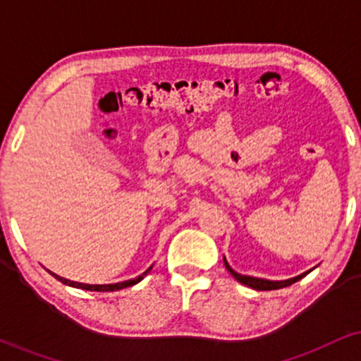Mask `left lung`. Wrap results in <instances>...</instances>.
I'll use <instances>...</instances> for the list:
<instances>
[{
    "mask_svg": "<svg viewBox=\"0 0 361 361\" xmlns=\"http://www.w3.org/2000/svg\"><path fill=\"white\" fill-rule=\"evenodd\" d=\"M224 263H226V268L227 271L231 273V275L234 276L235 280L239 281V283L246 285V287L250 288H255V290H279V288H283V287H288V285L295 283V281H299L302 276L305 275H299L295 276V279H290V280H283V281H271V280H263V279H255V276H246V275H241V273H235L233 268L227 264L226 258H224Z\"/></svg>",
    "mask_w": 361,
    "mask_h": 361,
    "instance_id": "obj_1",
    "label": "left lung"
}]
</instances>
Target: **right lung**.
Masks as SVG:
<instances>
[{
	"label": "right lung",
	"instance_id": "add662e5",
	"mask_svg": "<svg viewBox=\"0 0 361 361\" xmlns=\"http://www.w3.org/2000/svg\"><path fill=\"white\" fill-rule=\"evenodd\" d=\"M152 268V267H151ZM151 268L146 270L142 273V275L137 276V279L134 280H127V281H120V283H110V285H88V283H78V281H71V280H66L62 279V276H57V275H52L56 276L57 280L62 281L64 285H69V287H76V288H82V290H91V292H115V290H122V288H127V287H132V285L139 283L140 280L144 279V276L147 275L149 271H151Z\"/></svg>",
	"mask_w": 361,
	"mask_h": 361
}]
</instances>
